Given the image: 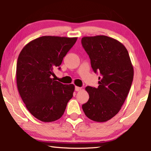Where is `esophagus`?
<instances>
[{
    "instance_id": "34e87169",
    "label": "esophagus",
    "mask_w": 151,
    "mask_h": 151,
    "mask_svg": "<svg viewBox=\"0 0 151 151\" xmlns=\"http://www.w3.org/2000/svg\"><path fill=\"white\" fill-rule=\"evenodd\" d=\"M81 90V87H79V86H75L76 91H80Z\"/></svg>"
}]
</instances>
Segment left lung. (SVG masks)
I'll use <instances>...</instances> for the list:
<instances>
[{
  "label": "left lung",
  "instance_id": "left-lung-1",
  "mask_svg": "<svg viewBox=\"0 0 151 151\" xmlns=\"http://www.w3.org/2000/svg\"><path fill=\"white\" fill-rule=\"evenodd\" d=\"M82 45L91 59L94 72H100L99 86H86L87 103L82 108L92 121L106 122L118 113L133 80L134 70L129 52L116 39L104 35L84 37Z\"/></svg>",
  "mask_w": 151,
  "mask_h": 151
}]
</instances>
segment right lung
I'll return each instance as SVG.
<instances>
[{"mask_svg": "<svg viewBox=\"0 0 151 151\" xmlns=\"http://www.w3.org/2000/svg\"><path fill=\"white\" fill-rule=\"evenodd\" d=\"M76 40V37L43 36L28 43L20 52L17 64L18 90L28 111L42 122L59 119L73 96L75 85H63L50 76Z\"/></svg>", "mask_w": 151, "mask_h": 151, "instance_id": "1", "label": "right lung"}]
</instances>
